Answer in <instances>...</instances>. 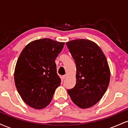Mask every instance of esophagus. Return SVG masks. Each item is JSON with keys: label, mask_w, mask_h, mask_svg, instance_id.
Here are the masks:
<instances>
[{"label": "esophagus", "mask_w": 128, "mask_h": 128, "mask_svg": "<svg viewBox=\"0 0 128 128\" xmlns=\"http://www.w3.org/2000/svg\"><path fill=\"white\" fill-rule=\"evenodd\" d=\"M66 75H63L62 76V77H61V79H62V80H64V79H65L66 78Z\"/></svg>", "instance_id": "1"}]
</instances>
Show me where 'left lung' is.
Returning a JSON list of instances; mask_svg holds the SVG:
<instances>
[{
    "mask_svg": "<svg viewBox=\"0 0 128 128\" xmlns=\"http://www.w3.org/2000/svg\"><path fill=\"white\" fill-rule=\"evenodd\" d=\"M66 45L76 67V85L67 92L77 106L90 108L101 99L109 85L106 58L100 48L88 40H74Z\"/></svg>",
    "mask_w": 128,
    "mask_h": 128,
    "instance_id": "obj_1",
    "label": "left lung"
}]
</instances>
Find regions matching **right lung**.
Returning a JSON list of instances; mask_svg holds the SVG:
<instances>
[{
    "mask_svg": "<svg viewBox=\"0 0 128 128\" xmlns=\"http://www.w3.org/2000/svg\"><path fill=\"white\" fill-rule=\"evenodd\" d=\"M64 45L49 38L37 40L29 43L20 54L14 80L19 94L29 106L42 109L50 103L61 84L55 61Z\"/></svg>",
    "mask_w": 128,
    "mask_h": 128,
    "instance_id": "add662e5",
    "label": "right lung"
}]
</instances>
